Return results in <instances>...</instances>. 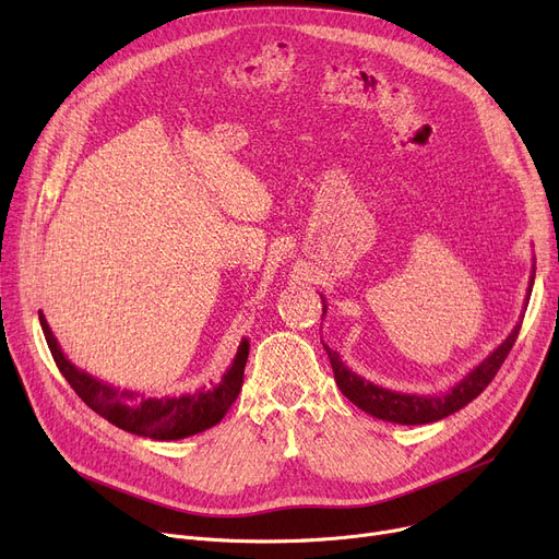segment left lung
<instances>
[{
  "label": "left lung",
  "mask_w": 559,
  "mask_h": 559,
  "mask_svg": "<svg viewBox=\"0 0 559 559\" xmlns=\"http://www.w3.org/2000/svg\"><path fill=\"white\" fill-rule=\"evenodd\" d=\"M533 285H535V270H533V276H531V285H527V292H525L523 308L527 306V301H531ZM321 301H324V297H321ZM324 314H326V306H324ZM324 314H321V319H324ZM519 329H521V321L480 365H476L472 371H468L460 380V383H455L447 394H439V396L403 394V392H394V390H385L380 385H373L371 380H365L356 371H350L342 362L337 350L329 348L326 344H324V348L329 354V360H331V367H333V373H335V380H337V388L342 390V394L350 403L358 405L360 409H365L367 415H371L376 419L403 424V426H419V424H432V421L444 419V417L457 413V409H462L466 403H472L491 383V378L496 376V371L501 369V365L506 362L508 354L516 342Z\"/></svg>",
  "instance_id": "obj_1"
}]
</instances>
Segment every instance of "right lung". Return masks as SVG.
Instances as JSON below:
<instances>
[{
    "label": "right lung",
    "mask_w": 559,
    "mask_h": 559,
    "mask_svg": "<svg viewBox=\"0 0 559 559\" xmlns=\"http://www.w3.org/2000/svg\"><path fill=\"white\" fill-rule=\"evenodd\" d=\"M38 317L47 346L51 350V358L66 376L70 388L87 407L95 409L99 417L108 419L112 426L127 432L158 439V442H171V439H183L203 432L224 419L228 407L242 390L245 365L249 358L247 337L240 342L238 354H235L230 367L226 369L217 385L201 388L181 396L144 399L140 396V392L122 390L108 383L104 378L79 369L63 354L61 346H58V340L53 337L45 314L38 312Z\"/></svg>",
    "instance_id": "obj_1"
}]
</instances>
